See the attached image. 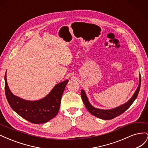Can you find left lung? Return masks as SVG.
<instances>
[{
  "mask_svg": "<svg viewBox=\"0 0 148 148\" xmlns=\"http://www.w3.org/2000/svg\"><path fill=\"white\" fill-rule=\"evenodd\" d=\"M141 86V76L140 75V83H139L138 87L136 89L135 92L134 93L133 96L131 97V99L124 104L120 106L119 107H116V108L109 109V110H103L95 108V107L91 106V104L89 103L88 97L86 95V93L83 90L81 91V96L82 99L85 107H86L88 110L90 112L92 115H95V117H98L101 119L104 120H110L113 119L114 118L117 117V116L123 114L125 110H127L131 105L133 104V102L135 101L136 98L138 96V95L140 91Z\"/></svg>",
  "mask_w": 148,
  "mask_h": 148,
  "instance_id": "left-lung-1",
  "label": "left lung"
}]
</instances>
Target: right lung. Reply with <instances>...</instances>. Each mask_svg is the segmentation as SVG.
<instances>
[{"instance_id":"1","label":"right lung","mask_w":148,"mask_h":148,"mask_svg":"<svg viewBox=\"0 0 148 148\" xmlns=\"http://www.w3.org/2000/svg\"><path fill=\"white\" fill-rule=\"evenodd\" d=\"M69 80L56 84L48 95L38 101H31L13 95L8 88L5 74V92L12 109L22 118L34 124L44 123L57 115L61 97Z\"/></svg>"}]
</instances>
